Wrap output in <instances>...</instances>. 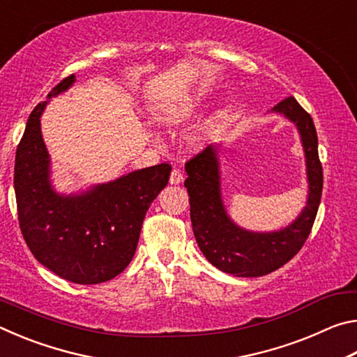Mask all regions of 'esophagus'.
<instances>
[{
	"instance_id": "obj_1",
	"label": "esophagus",
	"mask_w": 357,
	"mask_h": 357,
	"mask_svg": "<svg viewBox=\"0 0 357 357\" xmlns=\"http://www.w3.org/2000/svg\"><path fill=\"white\" fill-rule=\"evenodd\" d=\"M183 179H184L183 173H181V170H176V168H174V170L170 174V184H174V185L181 184V183H183Z\"/></svg>"
}]
</instances>
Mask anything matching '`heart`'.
Listing matches in <instances>:
<instances>
[{
    "label": "heart",
    "instance_id": "b5f03b06",
    "mask_svg": "<svg viewBox=\"0 0 357 357\" xmlns=\"http://www.w3.org/2000/svg\"><path fill=\"white\" fill-rule=\"evenodd\" d=\"M195 105H197L195 99H185L176 105H172L165 108V110H162L159 113V121L167 126H178L192 116L193 110H195ZM213 129H214V121H208L200 130L193 134L192 137L193 146L197 148L203 146V144L209 140L211 134H213Z\"/></svg>",
    "mask_w": 357,
    "mask_h": 357
}]
</instances>
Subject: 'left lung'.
<instances>
[{
    "label": "left lung",
    "instance_id": "left-lung-1",
    "mask_svg": "<svg viewBox=\"0 0 357 357\" xmlns=\"http://www.w3.org/2000/svg\"><path fill=\"white\" fill-rule=\"evenodd\" d=\"M269 113L280 114L296 126L305 157L307 202L287 227L274 231H252L239 227L229 217L222 197V144H211L185 164L184 187L189 193L197 244L211 264L236 277H261L288 263L309 238L321 202L323 168L310 114L294 98L279 102Z\"/></svg>",
    "mask_w": 357,
    "mask_h": 357
}]
</instances>
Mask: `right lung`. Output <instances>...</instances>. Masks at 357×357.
Wrapping results in <instances>:
<instances>
[{
	"label": "right lung",
	"mask_w": 357,
	"mask_h": 357,
	"mask_svg": "<svg viewBox=\"0 0 357 357\" xmlns=\"http://www.w3.org/2000/svg\"><path fill=\"white\" fill-rule=\"evenodd\" d=\"M74 83L75 75L64 78L29 114L15 154L14 189L22 234L36 259L66 280L94 285L132 261L144 215L168 184L172 167L153 165L84 190L58 192L40 116L48 100Z\"/></svg>",
	"instance_id": "1"
}]
</instances>
